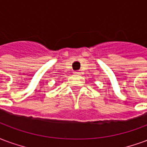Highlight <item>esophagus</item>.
Segmentation results:
<instances>
[{"instance_id":"obj_1","label":"esophagus","mask_w":147,"mask_h":147,"mask_svg":"<svg viewBox=\"0 0 147 147\" xmlns=\"http://www.w3.org/2000/svg\"><path fill=\"white\" fill-rule=\"evenodd\" d=\"M74 75H80V74H81V71H79V70H78V71H74Z\"/></svg>"}]
</instances>
